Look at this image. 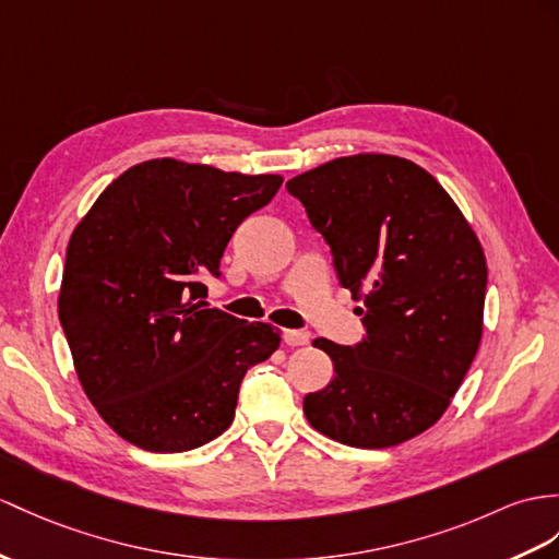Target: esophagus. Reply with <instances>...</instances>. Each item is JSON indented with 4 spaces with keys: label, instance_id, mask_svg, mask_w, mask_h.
Instances as JSON below:
<instances>
[{
    "label": "esophagus",
    "instance_id": "1",
    "mask_svg": "<svg viewBox=\"0 0 559 559\" xmlns=\"http://www.w3.org/2000/svg\"><path fill=\"white\" fill-rule=\"evenodd\" d=\"M284 342H287V346H306L310 342V334L301 330H287L284 332Z\"/></svg>",
    "mask_w": 559,
    "mask_h": 559
}]
</instances>
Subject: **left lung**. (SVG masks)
Here are the masks:
<instances>
[{"mask_svg":"<svg viewBox=\"0 0 559 559\" xmlns=\"http://www.w3.org/2000/svg\"><path fill=\"white\" fill-rule=\"evenodd\" d=\"M287 192L330 243L365 336L316 338L334 379L308 393L312 429L353 448H389L427 431L465 379L484 332L486 258L455 201L417 163L386 154L334 158Z\"/></svg>","mask_w":559,"mask_h":559,"instance_id":"8db88e82","label":"left lung"}]
</instances>
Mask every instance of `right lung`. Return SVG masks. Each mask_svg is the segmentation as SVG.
I'll return each instance as SVG.
<instances>
[{
    "mask_svg": "<svg viewBox=\"0 0 559 559\" xmlns=\"http://www.w3.org/2000/svg\"><path fill=\"white\" fill-rule=\"evenodd\" d=\"M280 175L154 158L108 185L73 229L59 320L80 384L120 439L192 451L233 425L249 367L280 348L267 322L199 301L235 229Z\"/></svg>",
    "mask_w": 559,
    "mask_h": 559,
    "instance_id": "add662e5",
    "label": "right lung"
}]
</instances>
